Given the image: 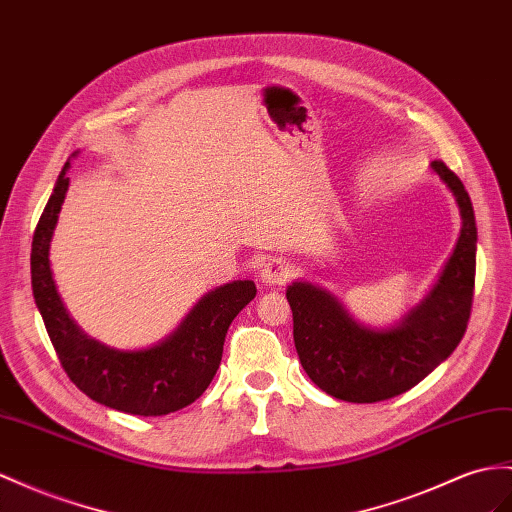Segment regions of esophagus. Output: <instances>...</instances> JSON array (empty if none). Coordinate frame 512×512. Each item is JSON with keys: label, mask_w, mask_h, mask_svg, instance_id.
<instances>
[{"label": "esophagus", "mask_w": 512, "mask_h": 512, "mask_svg": "<svg viewBox=\"0 0 512 512\" xmlns=\"http://www.w3.org/2000/svg\"><path fill=\"white\" fill-rule=\"evenodd\" d=\"M292 277V264L285 257H268L259 270V279L264 285H283Z\"/></svg>", "instance_id": "34e87169"}]
</instances>
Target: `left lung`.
I'll list each match as a JSON object with an SVG mask.
<instances>
[{"instance_id":"1","label":"left lung","mask_w":512,"mask_h":512,"mask_svg":"<svg viewBox=\"0 0 512 512\" xmlns=\"http://www.w3.org/2000/svg\"><path fill=\"white\" fill-rule=\"evenodd\" d=\"M430 170L456 199L461 235L428 294L398 322L363 324L326 287L307 279L287 285L300 365L337 400L363 404L400 396L448 359L465 335L476 281L474 207L448 166L432 162Z\"/></svg>"}]
</instances>
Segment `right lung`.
<instances>
[{
  "label": "right lung",
  "instance_id": "right-lung-1",
  "mask_svg": "<svg viewBox=\"0 0 512 512\" xmlns=\"http://www.w3.org/2000/svg\"><path fill=\"white\" fill-rule=\"evenodd\" d=\"M77 151L73 153V157ZM69 162L45 205L32 240V292L58 359L90 400L131 415H168L192 404L212 383L233 318L257 294L253 281H231L201 296L177 329L157 344L112 348L69 316L51 272L49 248L69 190Z\"/></svg>",
  "mask_w": 512,
  "mask_h": 512
}]
</instances>
